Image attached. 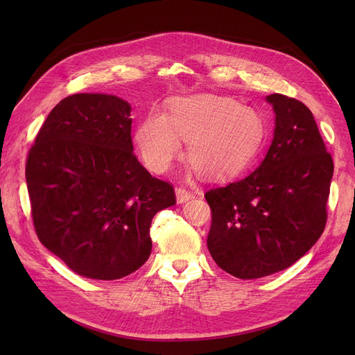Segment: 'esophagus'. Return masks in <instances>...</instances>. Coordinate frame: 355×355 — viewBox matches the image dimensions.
I'll use <instances>...</instances> for the list:
<instances>
[{
    "label": "esophagus",
    "mask_w": 355,
    "mask_h": 355,
    "mask_svg": "<svg viewBox=\"0 0 355 355\" xmlns=\"http://www.w3.org/2000/svg\"><path fill=\"white\" fill-rule=\"evenodd\" d=\"M192 198H194V194H192V192H189V191H187L185 188H178L176 189V201H178V204L187 202V201H189Z\"/></svg>",
    "instance_id": "obj_1"
}]
</instances>
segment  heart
<instances>
[{
  "label": "heart",
  "instance_id": "b5f03b06",
  "mask_svg": "<svg viewBox=\"0 0 355 355\" xmlns=\"http://www.w3.org/2000/svg\"><path fill=\"white\" fill-rule=\"evenodd\" d=\"M261 115L228 98L200 94L176 98L164 115L151 111L139 123L135 141L144 163L164 173L188 141V158L204 175L219 179L237 173L261 151Z\"/></svg>",
  "mask_w": 355,
  "mask_h": 355
}]
</instances>
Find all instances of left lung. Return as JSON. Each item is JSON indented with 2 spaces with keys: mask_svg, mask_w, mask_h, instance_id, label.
I'll return each mask as SVG.
<instances>
[{
  "mask_svg": "<svg viewBox=\"0 0 355 355\" xmlns=\"http://www.w3.org/2000/svg\"><path fill=\"white\" fill-rule=\"evenodd\" d=\"M274 137L254 171L206 192L209 252L223 271L253 280L283 271L326 227L333 161L314 115L296 99L270 94Z\"/></svg>",
  "mask_w": 355,
  "mask_h": 355,
  "instance_id": "obj_1",
  "label": "left lung"
}]
</instances>
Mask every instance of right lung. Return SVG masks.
<instances>
[{
    "mask_svg": "<svg viewBox=\"0 0 355 355\" xmlns=\"http://www.w3.org/2000/svg\"><path fill=\"white\" fill-rule=\"evenodd\" d=\"M130 112L114 94L68 96L46 118L26 161L40 241L94 280L139 270L151 254L154 216L176 204L171 185L133 155Z\"/></svg>",
    "mask_w": 355,
    "mask_h": 355,
    "instance_id": "add662e5",
    "label": "right lung"
}]
</instances>
